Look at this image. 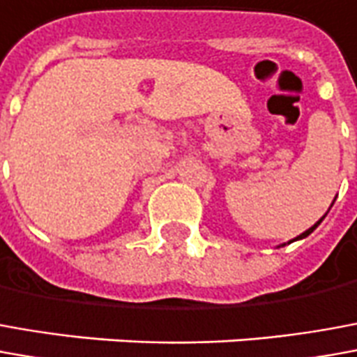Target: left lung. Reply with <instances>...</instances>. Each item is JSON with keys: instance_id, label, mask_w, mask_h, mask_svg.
I'll return each instance as SVG.
<instances>
[{"instance_id": "1", "label": "left lung", "mask_w": 357, "mask_h": 357, "mask_svg": "<svg viewBox=\"0 0 357 357\" xmlns=\"http://www.w3.org/2000/svg\"><path fill=\"white\" fill-rule=\"evenodd\" d=\"M323 220H324V218H321V220L317 221V223H314V225H313V227H311V229H307L305 233H301V235H299L297 239H303V237H307V235H311V233H313V231L317 229V227H319V223H321V221H323Z\"/></svg>"}]
</instances>
